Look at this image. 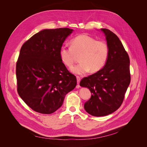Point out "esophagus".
<instances>
[{
    "mask_svg": "<svg viewBox=\"0 0 147 147\" xmlns=\"http://www.w3.org/2000/svg\"><path fill=\"white\" fill-rule=\"evenodd\" d=\"M76 78H77V82H78V87H77V88H79L80 86H79V83H80V78L79 76H76Z\"/></svg>",
    "mask_w": 147,
    "mask_h": 147,
    "instance_id": "34e87169",
    "label": "esophagus"
}]
</instances>
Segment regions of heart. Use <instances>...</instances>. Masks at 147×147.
<instances>
[{"label": "heart", "mask_w": 147, "mask_h": 147, "mask_svg": "<svg viewBox=\"0 0 147 147\" xmlns=\"http://www.w3.org/2000/svg\"><path fill=\"white\" fill-rule=\"evenodd\" d=\"M69 47L63 46L59 50L61 61L68 67H71L79 55L80 63L71 68L76 74L83 75L90 70L92 73L99 71L105 65L109 56V47L104 40H96L86 34L74 37Z\"/></svg>", "instance_id": "1"}]
</instances>
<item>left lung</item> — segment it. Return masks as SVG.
<instances>
[{"label": "left lung", "instance_id": "obj_1", "mask_svg": "<svg viewBox=\"0 0 147 147\" xmlns=\"http://www.w3.org/2000/svg\"><path fill=\"white\" fill-rule=\"evenodd\" d=\"M109 47V56L102 69L83 78L80 85L89 88L92 95L84 104L87 113L104 116L116 111L123 103L130 82V59L119 37L101 28Z\"/></svg>", "mask_w": 147, "mask_h": 147}]
</instances>
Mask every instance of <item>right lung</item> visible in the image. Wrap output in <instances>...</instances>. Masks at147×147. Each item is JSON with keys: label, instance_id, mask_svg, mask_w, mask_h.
I'll return each instance as SVG.
<instances>
[{"label": "right lung", "instance_id": "obj_1", "mask_svg": "<svg viewBox=\"0 0 147 147\" xmlns=\"http://www.w3.org/2000/svg\"><path fill=\"white\" fill-rule=\"evenodd\" d=\"M68 28L46 29L22 45L16 64L17 92L33 110L51 114L63 105L65 95L76 86V76L61 61L59 50Z\"/></svg>", "mask_w": 147, "mask_h": 147}]
</instances>
